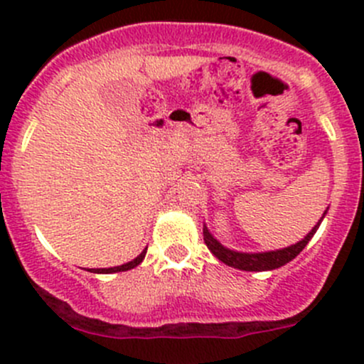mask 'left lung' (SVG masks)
<instances>
[{
	"instance_id": "1",
	"label": "left lung",
	"mask_w": 364,
	"mask_h": 364,
	"mask_svg": "<svg viewBox=\"0 0 364 364\" xmlns=\"http://www.w3.org/2000/svg\"><path fill=\"white\" fill-rule=\"evenodd\" d=\"M328 209L329 208H326L322 218L318 220L317 223H315L314 229H311L310 232H308L306 236L303 237V240L297 241L296 245H291V247H287V248H280V250L257 252V253L230 250V248L223 247V245L220 243V241L216 240V237L213 236L211 232H209V229L205 227V223H204V229H203L204 243H205V247L209 248V252H211L213 255L216 257V259L222 260V262L227 264V266L236 267V269H241V271H271V269H277V267H282V266H285L287 262H291L292 259H296V257L299 255L301 252H303V248L306 247L308 241H310L311 237H314V234L317 232L318 225H321V222L324 220Z\"/></svg>"
}]
</instances>
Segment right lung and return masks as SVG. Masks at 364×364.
I'll use <instances>...</instances> for the list:
<instances>
[{"label":"right lung","instance_id":"obj_1","mask_svg":"<svg viewBox=\"0 0 364 364\" xmlns=\"http://www.w3.org/2000/svg\"><path fill=\"white\" fill-rule=\"evenodd\" d=\"M146 250L148 248H144L141 253H139L137 257H135L134 260H130V262L127 264H121V266H114V267H98V269H93V273H100V274H111V273H117V271H128V269H134L135 266H139V264L144 260L146 257Z\"/></svg>","mask_w":364,"mask_h":364}]
</instances>
